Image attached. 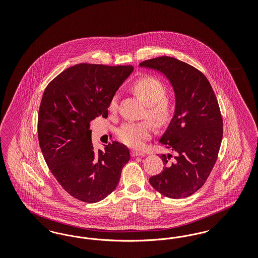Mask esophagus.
Listing matches in <instances>:
<instances>
[{
	"mask_svg": "<svg viewBox=\"0 0 258 258\" xmlns=\"http://www.w3.org/2000/svg\"><path fill=\"white\" fill-rule=\"evenodd\" d=\"M131 153H132L133 157H143V156H145V153L140 152V151H136V150H132Z\"/></svg>",
	"mask_w": 258,
	"mask_h": 258,
	"instance_id": "1",
	"label": "esophagus"
}]
</instances>
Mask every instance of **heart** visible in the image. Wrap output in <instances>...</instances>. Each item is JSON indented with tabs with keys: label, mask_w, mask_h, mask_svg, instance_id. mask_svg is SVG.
I'll list each match as a JSON object with an SVG mask.
<instances>
[{
	"label": "heart",
	"mask_w": 258,
	"mask_h": 258,
	"mask_svg": "<svg viewBox=\"0 0 258 258\" xmlns=\"http://www.w3.org/2000/svg\"><path fill=\"white\" fill-rule=\"evenodd\" d=\"M132 90L147 105L145 116L157 126H164L171 122L176 106L171 98L165 96L167 88L160 79L153 76L142 77L135 81ZM108 110L112 114L118 110L117 96L111 98ZM152 133L153 124L146 120L137 123H123L117 131V136L124 145L138 149L144 145Z\"/></svg>",
	"instance_id": "heart-1"
}]
</instances>
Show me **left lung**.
Returning a JSON list of instances; mask_svg holds the SVG:
<instances>
[{
    "mask_svg": "<svg viewBox=\"0 0 258 258\" xmlns=\"http://www.w3.org/2000/svg\"><path fill=\"white\" fill-rule=\"evenodd\" d=\"M140 67L164 74L176 98L174 117L160 140L175 156L160 155L165 166L150 184L164 197H189L205 184L218 159L223 134L218 99L206 76L184 61L161 56Z\"/></svg>",
    "mask_w": 258,
    "mask_h": 258,
    "instance_id": "8db88e82",
    "label": "left lung"
}]
</instances>
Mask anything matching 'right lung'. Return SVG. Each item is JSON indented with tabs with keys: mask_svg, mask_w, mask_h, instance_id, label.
<instances>
[{
	"mask_svg": "<svg viewBox=\"0 0 258 258\" xmlns=\"http://www.w3.org/2000/svg\"><path fill=\"white\" fill-rule=\"evenodd\" d=\"M132 66L77 63L57 75L41 98L37 135L47 166L61 187L87 203L116 188L130 151L113 141L95 151L90 123L107 118L111 98L133 73Z\"/></svg>",
	"mask_w": 258,
	"mask_h": 258,
	"instance_id": "add662e5",
	"label": "right lung"
}]
</instances>
